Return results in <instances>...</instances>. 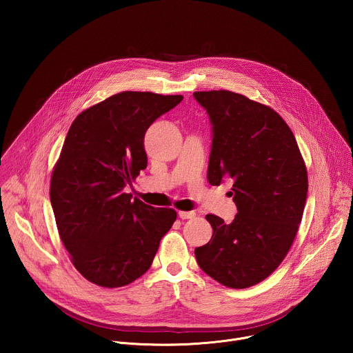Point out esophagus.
<instances>
[{"instance_id": "esophagus-1", "label": "esophagus", "mask_w": 353, "mask_h": 353, "mask_svg": "<svg viewBox=\"0 0 353 353\" xmlns=\"http://www.w3.org/2000/svg\"><path fill=\"white\" fill-rule=\"evenodd\" d=\"M179 216L181 219H192L195 216V212H192V211H179Z\"/></svg>"}]
</instances>
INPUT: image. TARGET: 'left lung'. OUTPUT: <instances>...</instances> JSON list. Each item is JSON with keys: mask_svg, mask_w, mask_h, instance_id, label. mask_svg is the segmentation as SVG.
<instances>
[{"mask_svg": "<svg viewBox=\"0 0 353 353\" xmlns=\"http://www.w3.org/2000/svg\"><path fill=\"white\" fill-rule=\"evenodd\" d=\"M212 124L208 181L233 180L232 223L207 215L211 240L195 259L219 283L244 289L270 276L286 257L303 216L307 170L293 132L271 108L230 90L194 92Z\"/></svg>", "mask_w": 353, "mask_h": 353, "instance_id": "8db88e82", "label": "left lung"}]
</instances>
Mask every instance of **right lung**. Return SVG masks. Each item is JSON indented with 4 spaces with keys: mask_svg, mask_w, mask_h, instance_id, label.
<instances>
[{
    "mask_svg": "<svg viewBox=\"0 0 353 353\" xmlns=\"http://www.w3.org/2000/svg\"><path fill=\"white\" fill-rule=\"evenodd\" d=\"M181 100L121 92L83 110L70 127L50 201L74 267L92 283L120 288L142 276L177 218L174 210L131 199L124 187L146 168V130Z\"/></svg>",
    "mask_w": 353,
    "mask_h": 353,
    "instance_id": "add662e5",
    "label": "right lung"
}]
</instances>
